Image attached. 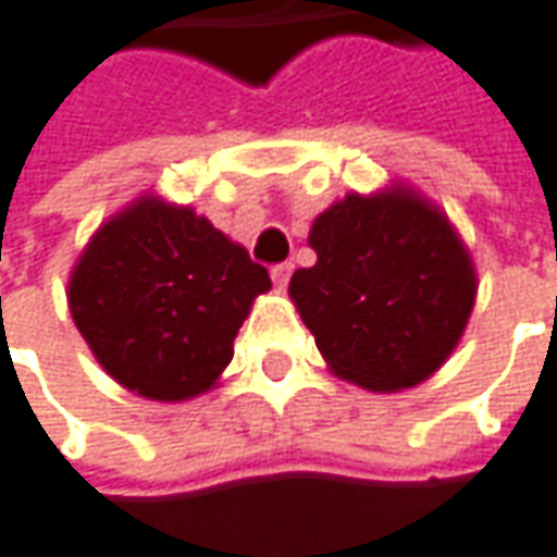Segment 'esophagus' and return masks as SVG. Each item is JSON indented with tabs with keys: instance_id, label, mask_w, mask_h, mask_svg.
Returning a JSON list of instances; mask_svg holds the SVG:
<instances>
[{
	"instance_id": "34e87169",
	"label": "esophagus",
	"mask_w": 557,
	"mask_h": 557,
	"mask_svg": "<svg viewBox=\"0 0 557 557\" xmlns=\"http://www.w3.org/2000/svg\"><path fill=\"white\" fill-rule=\"evenodd\" d=\"M289 277H293V264L289 261H280V264L271 268V280H274V286H280V289H286Z\"/></svg>"
}]
</instances>
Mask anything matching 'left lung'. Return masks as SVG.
<instances>
[{"mask_svg":"<svg viewBox=\"0 0 557 557\" xmlns=\"http://www.w3.org/2000/svg\"><path fill=\"white\" fill-rule=\"evenodd\" d=\"M314 268L289 280V299L326 368L371 393L433 376L465 336L476 268L455 224L414 186L393 181L349 193L308 233Z\"/></svg>","mask_w":557,"mask_h":557,"instance_id":"1","label":"left lung"}]
</instances>
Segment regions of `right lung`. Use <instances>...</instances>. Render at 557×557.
<instances>
[{
    "label": "right lung",
    "instance_id": "right-lung-1",
    "mask_svg": "<svg viewBox=\"0 0 557 557\" xmlns=\"http://www.w3.org/2000/svg\"><path fill=\"white\" fill-rule=\"evenodd\" d=\"M271 277L196 208L136 196L89 236L67 308L102 371L149 401L218 386Z\"/></svg>",
    "mask_w": 557,
    "mask_h": 557
}]
</instances>
